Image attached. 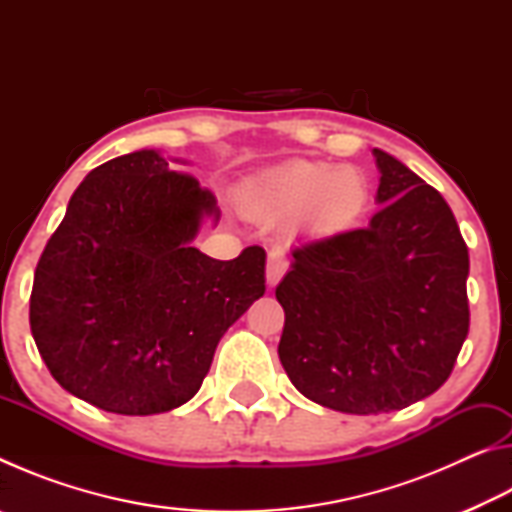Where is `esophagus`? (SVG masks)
Instances as JSON below:
<instances>
[{"label":"esophagus","instance_id":"34e87169","mask_svg":"<svg viewBox=\"0 0 512 512\" xmlns=\"http://www.w3.org/2000/svg\"><path fill=\"white\" fill-rule=\"evenodd\" d=\"M287 268H289V259L284 257V253H280V250H271L266 259V284L268 287H275V284L284 277V273H287Z\"/></svg>","mask_w":512,"mask_h":512}]
</instances>
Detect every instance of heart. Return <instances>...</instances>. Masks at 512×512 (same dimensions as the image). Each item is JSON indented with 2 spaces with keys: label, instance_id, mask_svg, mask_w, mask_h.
Wrapping results in <instances>:
<instances>
[{
  "label": "heart",
  "instance_id": "1",
  "mask_svg": "<svg viewBox=\"0 0 512 512\" xmlns=\"http://www.w3.org/2000/svg\"><path fill=\"white\" fill-rule=\"evenodd\" d=\"M244 212L259 223H287L314 239H334L357 228L370 207V185L354 167L296 162L248 187Z\"/></svg>",
  "mask_w": 512,
  "mask_h": 512
}]
</instances>
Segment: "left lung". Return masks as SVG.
Segmentation results:
<instances>
[{
	"label": "left lung",
	"instance_id": "obj_1",
	"mask_svg": "<svg viewBox=\"0 0 512 512\" xmlns=\"http://www.w3.org/2000/svg\"><path fill=\"white\" fill-rule=\"evenodd\" d=\"M368 228L293 250L277 284V354L291 384L327 409L377 415L436 393L470 329V255L452 210L391 153L372 149Z\"/></svg>",
	"mask_w": 512,
	"mask_h": 512
}]
</instances>
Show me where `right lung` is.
I'll return each mask as SVG.
<instances>
[{
    "label": "right lung",
    "mask_w": 512,
    "mask_h": 512,
    "mask_svg": "<svg viewBox=\"0 0 512 512\" xmlns=\"http://www.w3.org/2000/svg\"><path fill=\"white\" fill-rule=\"evenodd\" d=\"M178 158L142 149L92 169L47 241L31 334L60 386L97 409L155 415L198 393L232 323L264 296L266 253L221 262L192 246L221 219Z\"/></svg>",
    "instance_id": "add662e5"
}]
</instances>
